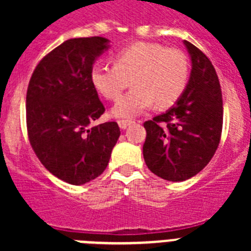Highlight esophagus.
Wrapping results in <instances>:
<instances>
[{
  "label": "esophagus",
  "instance_id": "obj_1",
  "mask_svg": "<svg viewBox=\"0 0 251 251\" xmlns=\"http://www.w3.org/2000/svg\"><path fill=\"white\" fill-rule=\"evenodd\" d=\"M130 123H132V121H128V119H121V121H118L119 127H121L122 129H126Z\"/></svg>",
  "mask_w": 251,
  "mask_h": 251
}]
</instances>
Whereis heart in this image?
I'll return each instance as SVG.
<instances>
[{"label":"heart","instance_id":"b5f03b06","mask_svg":"<svg viewBox=\"0 0 251 251\" xmlns=\"http://www.w3.org/2000/svg\"><path fill=\"white\" fill-rule=\"evenodd\" d=\"M188 77L185 52L156 43L132 44L115 54L113 65L97 64L90 70L94 89L108 100H117L132 79L133 89L112 109L121 118H132L154 103L159 109L172 106L185 93Z\"/></svg>","mask_w":251,"mask_h":251}]
</instances>
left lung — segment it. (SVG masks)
<instances>
[{
    "label": "left lung",
    "instance_id": "left-lung-1",
    "mask_svg": "<svg viewBox=\"0 0 251 251\" xmlns=\"http://www.w3.org/2000/svg\"><path fill=\"white\" fill-rule=\"evenodd\" d=\"M192 61L191 76L176 105L143 123L147 132L143 157L153 174L185 181L207 166L223 132V94L214 65L185 40Z\"/></svg>",
    "mask_w": 251,
    "mask_h": 251
}]
</instances>
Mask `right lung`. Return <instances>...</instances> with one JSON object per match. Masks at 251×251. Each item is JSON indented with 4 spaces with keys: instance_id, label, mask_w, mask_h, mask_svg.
<instances>
[{
    "instance_id": "1",
    "label": "right lung",
    "mask_w": 251,
    "mask_h": 251,
    "mask_svg": "<svg viewBox=\"0 0 251 251\" xmlns=\"http://www.w3.org/2000/svg\"><path fill=\"white\" fill-rule=\"evenodd\" d=\"M106 49L100 36L66 40L40 60L27 86L31 147L50 174L72 185L103 174L121 136L117 122L90 127L105 112L90 70Z\"/></svg>"
}]
</instances>
